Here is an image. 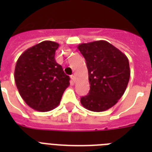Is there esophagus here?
<instances>
[{
  "instance_id": "esophagus-1",
  "label": "esophagus",
  "mask_w": 152,
  "mask_h": 152,
  "mask_svg": "<svg viewBox=\"0 0 152 152\" xmlns=\"http://www.w3.org/2000/svg\"><path fill=\"white\" fill-rule=\"evenodd\" d=\"M71 80H72V81L73 82V83H75V81H76V77H75V76H74V75H72L71 76Z\"/></svg>"
}]
</instances>
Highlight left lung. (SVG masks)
<instances>
[{"label":"left lung","instance_id":"1","mask_svg":"<svg viewBox=\"0 0 152 152\" xmlns=\"http://www.w3.org/2000/svg\"><path fill=\"white\" fill-rule=\"evenodd\" d=\"M85 58L90 91L80 99L88 110L102 112L113 106L124 95L130 77L128 57L104 40L80 44Z\"/></svg>","mask_w":152,"mask_h":152}]
</instances>
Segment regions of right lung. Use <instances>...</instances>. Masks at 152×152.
Instances as JSON below:
<instances>
[{
	"label": "right lung",
	"mask_w": 152,
	"mask_h": 152,
	"mask_svg": "<svg viewBox=\"0 0 152 152\" xmlns=\"http://www.w3.org/2000/svg\"><path fill=\"white\" fill-rule=\"evenodd\" d=\"M58 46L55 42H42L23 53L15 64L14 78L19 93L35 110L56 108L70 84L69 76L55 61Z\"/></svg>",
	"instance_id": "1"
}]
</instances>
